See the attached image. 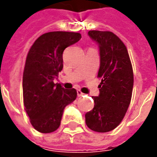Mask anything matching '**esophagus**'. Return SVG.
<instances>
[{"mask_svg":"<svg viewBox=\"0 0 157 157\" xmlns=\"http://www.w3.org/2000/svg\"><path fill=\"white\" fill-rule=\"evenodd\" d=\"M82 95H84V93H82L80 90H77V96H78V97H82Z\"/></svg>","mask_w":157,"mask_h":157,"instance_id":"obj_1","label":"esophagus"}]
</instances>
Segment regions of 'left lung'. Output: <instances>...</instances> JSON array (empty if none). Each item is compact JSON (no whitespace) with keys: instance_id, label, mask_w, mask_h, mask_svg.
Masks as SVG:
<instances>
[{"instance_id":"1","label":"left lung","mask_w":157,"mask_h":157,"mask_svg":"<svg viewBox=\"0 0 157 157\" xmlns=\"http://www.w3.org/2000/svg\"><path fill=\"white\" fill-rule=\"evenodd\" d=\"M88 35L98 44L102 79L99 95L92 97L94 108L86 113V124L96 132L111 131L118 126L131 101L134 74L128 50L118 36L108 31H89Z\"/></svg>"}]
</instances>
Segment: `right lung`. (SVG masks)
I'll list each match as a JSON object with an SVG mask.
<instances>
[{
	"mask_svg": "<svg viewBox=\"0 0 157 157\" xmlns=\"http://www.w3.org/2000/svg\"><path fill=\"white\" fill-rule=\"evenodd\" d=\"M81 38L79 33H46L29 49L22 77L23 102L31 124L39 132L55 131L65 108L76 98L75 88L66 90L54 80L63 69L65 48Z\"/></svg>",
	"mask_w": 157,
	"mask_h": 157,
	"instance_id": "1",
	"label": "right lung"
}]
</instances>
